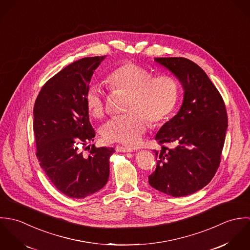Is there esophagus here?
<instances>
[{"label":"esophagus","instance_id":"1","mask_svg":"<svg viewBox=\"0 0 250 250\" xmlns=\"http://www.w3.org/2000/svg\"><path fill=\"white\" fill-rule=\"evenodd\" d=\"M115 151H117V152H132L133 149L129 148V147H124V146H121V145H116L115 146Z\"/></svg>","mask_w":250,"mask_h":250}]
</instances>
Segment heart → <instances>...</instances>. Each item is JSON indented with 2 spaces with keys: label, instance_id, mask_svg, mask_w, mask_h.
I'll return each mask as SVG.
<instances>
[{
  "label": "heart",
  "instance_id": "1",
  "mask_svg": "<svg viewBox=\"0 0 250 250\" xmlns=\"http://www.w3.org/2000/svg\"><path fill=\"white\" fill-rule=\"evenodd\" d=\"M107 85L111 91L129 92L126 110L113 116L101 127L106 143H118L136 147L143 141L149 128L148 119L159 124L166 120L178 103L180 86L177 79L168 73L153 75L141 64L126 62L107 74ZM86 108L95 117L106 110V94L98 83H91L84 92Z\"/></svg>",
  "mask_w": 250,
  "mask_h": 250
}]
</instances>
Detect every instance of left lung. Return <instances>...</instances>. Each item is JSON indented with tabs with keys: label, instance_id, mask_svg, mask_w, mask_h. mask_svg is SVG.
I'll use <instances>...</instances> for the list:
<instances>
[{
	"label": "left lung",
	"instance_id": "obj_1",
	"mask_svg": "<svg viewBox=\"0 0 250 250\" xmlns=\"http://www.w3.org/2000/svg\"><path fill=\"white\" fill-rule=\"evenodd\" d=\"M181 82L185 94L178 113L155 140L157 166L148 176L154 188L173 197L194 193L210 183L219 167L228 118L224 101L207 74L185 58H156Z\"/></svg>",
	"mask_w": 250,
	"mask_h": 250
}]
</instances>
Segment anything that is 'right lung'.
<instances>
[{
    "label": "right lung",
    "instance_id": "obj_1",
    "mask_svg": "<svg viewBox=\"0 0 250 250\" xmlns=\"http://www.w3.org/2000/svg\"><path fill=\"white\" fill-rule=\"evenodd\" d=\"M106 58L81 59L48 80L34 107L36 157L53 185L71 198L100 190L108 180L112 147H95L83 156L80 145L93 142L84 92L94 70Z\"/></svg>",
    "mask_w": 250,
    "mask_h": 250
}]
</instances>
